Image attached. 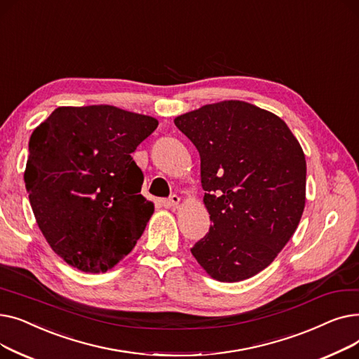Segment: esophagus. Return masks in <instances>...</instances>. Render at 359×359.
Here are the masks:
<instances>
[{
  "instance_id": "1",
  "label": "esophagus",
  "mask_w": 359,
  "mask_h": 359,
  "mask_svg": "<svg viewBox=\"0 0 359 359\" xmlns=\"http://www.w3.org/2000/svg\"><path fill=\"white\" fill-rule=\"evenodd\" d=\"M179 203H180V198L177 195H172L170 198L163 201V205L167 206V208H176Z\"/></svg>"
}]
</instances>
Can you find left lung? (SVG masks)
Returning a JSON list of instances; mask_svg holds the SVG:
<instances>
[{
  "label": "left lung",
  "mask_w": 359,
  "mask_h": 359,
  "mask_svg": "<svg viewBox=\"0 0 359 359\" xmlns=\"http://www.w3.org/2000/svg\"><path fill=\"white\" fill-rule=\"evenodd\" d=\"M201 156L211 227L191 249L221 282L269 266L306 206V157L287 123L240 100L202 106L175 119Z\"/></svg>",
  "instance_id": "8db88e82"
}]
</instances>
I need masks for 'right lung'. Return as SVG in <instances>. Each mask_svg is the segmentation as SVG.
<instances>
[{
  "mask_svg": "<svg viewBox=\"0 0 359 359\" xmlns=\"http://www.w3.org/2000/svg\"><path fill=\"white\" fill-rule=\"evenodd\" d=\"M158 121L115 106L58 107L29 141L25 183L52 250L88 273L111 269L154 212L132 158Z\"/></svg>",
  "mask_w": 359,
  "mask_h": 359,
  "instance_id": "1",
  "label": "right lung"
}]
</instances>
